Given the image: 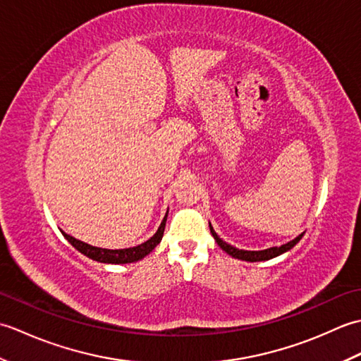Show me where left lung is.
Listing matches in <instances>:
<instances>
[{
	"label": "left lung",
	"mask_w": 361,
	"mask_h": 361,
	"mask_svg": "<svg viewBox=\"0 0 361 361\" xmlns=\"http://www.w3.org/2000/svg\"><path fill=\"white\" fill-rule=\"evenodd\" d=\"M209 229H211V234L214 239H216V242L219 243V247L224 250L225 252H228L229 256L234 257V259H240V260H247V262H260V260H270L273 257H278L281 255H283V252H287L288 250H291L295 247V245L302 239V234H299L296 239L290 240L288 243L286 245H281V247H273V248H267V250H260V251H248V250H239L233 247V245L226 243L225 240H221L220 237L217 235V233L214 231L212 225L209 224Z\"/></svg>",
	"instance_id": "obj_1"
}]
</instances>
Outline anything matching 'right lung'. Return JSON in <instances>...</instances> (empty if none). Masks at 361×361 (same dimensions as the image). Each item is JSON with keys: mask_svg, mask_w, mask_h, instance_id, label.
I'll return each instance as SVG.
<instances>
[{"mask_svg": "<svg viewBox=\"0 0 361 361\" xmlns=\"http://www.w3.org/2000/svg\"><path fill=\"white\" fill-rule=\"evenodd\" d=\"M166 220H167V214L164 216L163 221H161L158 231L153 234L149 240H145L141 245H136V247L124 248V250L99 248V247H93V245H88V243L82 242V240L74 239L73 235L66 234L63 231H62V234L75 250L80 251L82 255H85L90 259L97 260V262H102V264H132V262H137V260H141L142 257L147 256L152 250H155L157 245L161 242V239H163Z\"/></svg>", "mask_w": 361, "mask_h": 361, "instance_id": "right-lung-1", "label": "right lung"}]
</instances>
